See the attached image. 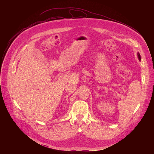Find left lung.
Returning a JSON list of instances; mask_svg holds the SVG:
<instances>
[{
  "label": "left lung",
  "instance_id": "obj_1",
  "mask_svg": "<svg viewBox=\"0 0 154 154\" xmlns=\"http://www.w3.org/2000/svg\"><path fill=\"white\" fill-rule=\"evenodd\" d=\"M138 57L139 60H141V57H140V54H139V53H138Z\"/></svg>",
  "mask_w": 154,
  "mask_h": 154
}]
</instances>
